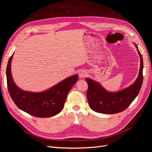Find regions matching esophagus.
<instances>
[{
    "mask_svg": "<svg viewBox=\"0 0 152 152\" xmlns=\"http://www.w3.org/2000/svg\"><path fill=\"white\" fill-rule=\"evenodd\" d=\"M86 75H87V73L86 72V71H83V70L81 71L79 73V76L80 77H84L86 76Z\"/></svg>",
    "mask_w": 152,
    "mask_h": 152,
    "instance_id": "esophagus-1",
    "label": "esophagus"
}]
</instances>
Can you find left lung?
I'll return each instance as SVG.
<instances>
[{
  "label": "left lung",
  "mask_w": 152,
  "mask_h": 152,
  "mask_svg": "<svg viewBox=\"0 0 152 152\" xmlns=\"http://www.w3.org/2000/svg\"><path fill=\"white\" fill-rule=\"evenodd\" d=\"M140 57L139 74L136 81L129 87L118 92L107 91L97 82L89 78L85 80L88 84L87 98L90 108L97 113L104 114H115L126 110L139 94L143 83V59Z\"/></svg>",
  "instance_id": "left-lung-1"
}]
</instances>
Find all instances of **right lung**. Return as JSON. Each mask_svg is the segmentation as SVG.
Wrapping results in <instances>:
<instances>
[{
	"mask_svg": "<svg viewBox=\"0 0 152 152\" xmlns=\"http://www.w3.org/2000/svg\"><path fill=\"white\" fill-rule=\"evenodd\" d=\"M13 55L8 62L6 75L8 91L16 105L28 114L39 118H49L59 113L65 105L68 92L77 81L78 75L69 77L42 92L23 91L15 85L12 76Z\"/></svg>",
	"mask_w": 152,
	"mask_h": 152,
	"instance_id": "obj_1",
	"label": "right lung"
}]
</instances>
